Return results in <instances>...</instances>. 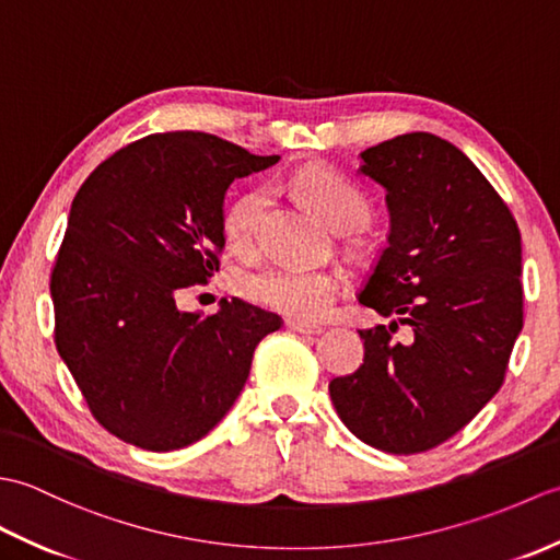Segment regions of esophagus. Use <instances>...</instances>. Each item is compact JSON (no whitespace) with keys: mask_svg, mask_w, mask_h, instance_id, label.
Wrapping results in <instances>:
<instances>
[{"mask_svg":"<svg viewBox=\"0 0 560 560\" xmlns=\"http://www.w3.org/2000/svg\"><path fill=\"white\" fill-rule=\"evenodd\" d=\"M287 327L291 329V331H295V335H319V331H323V327L319 325H311V323H301V319H289L287 323Z\"/></svg>","mask_w":560,"mask_h":560,"instance_id":"1","label":"esophagus"}]
</instances>
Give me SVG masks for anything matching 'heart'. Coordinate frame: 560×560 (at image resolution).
<instances>
[{"label": "heart", "mask_w": 560, "mask_h": 560, "mask_svg": "<svg viewBox=\"0 0 560 560\" xmlns=\"http://www.w3.org/2000/svg\"><path fill=\"white\" fill-rule=\"evenodd\" d=\"M291 187L303 205L323 217L331 229L353 231L368 219V199L361 195V189H355L329 165H303L293 173ZM265 207V189H249L225 209L223 231L235 247L249 249L255 245ZM243 291L247 299L269 311L301 319V323H315L331 311L341 291V279L337 271L329 269L273 267L249 273L243 281Z\"/></svg>", "instance_id": "heart-1"}]
</instances>
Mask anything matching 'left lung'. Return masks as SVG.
<instances>
[{
    "instance_id": "1",
    "label": "left lung",
    "mask_w": 560,
    "mask_h": 560,
    "mask_svg": "<svg viewBox=\"0 0 560 560\" xmlns=\"http://www.w3.org/2000/svg\"><path fill=\"white\" fill-rule=\"evenodd\" d=\"M385 187L387 247L359 303L389 327L359 329L363 363L329 383L339 419L392 455L433 450L503 385L522 329V241L508 205L464 153L411 132L361 153ZM399 324L410 339L397 342Z\"/></svg>"
}]
</instances>
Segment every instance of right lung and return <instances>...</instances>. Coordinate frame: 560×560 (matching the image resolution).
Instances as JSON below:
<instances>
[{
	"mask_svg": "<svg viewBox=\"0 0 560 560\" xmlns=\"http://www.w3.org/2000/svg\"><path fill=\"white\" fill-rule=\"evenodd\" d=\"M277 161L165 132L115 151L79 187L50 279L55 343L91 413L125 443L171 452L205 438L281 327L241 299L209 317L175 305L219 271L225 189Z\"/></svg>",
	"mask_w": 560,
	"mask_h": 560,
	"instance_id": "add662e5",
	"label": "right lung"
}]
</instances>
